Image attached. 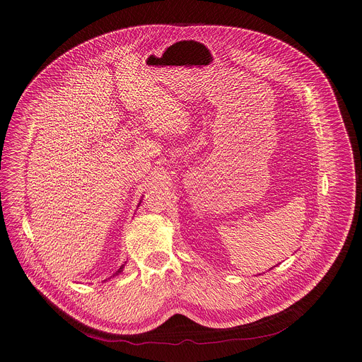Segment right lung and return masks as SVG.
Returning <instances> with one entry per match:
<instances>
[{
	"mask_svg": "<svg viewBox=\"0 0 362 362\" xmlns=\"http://www.w3.org/2000/svg\"><path fill=\"white\" fill-rule=\"evenodd\" d=\"M123 268H124V265H122V267H120V268H119V269H117V272H116V274H115V275H113V276H117V275H119V274H122V272H123Z\"/></svg>",
	"mask_w": 362,
	"mask_h": 362,
	"instance_id": "1",
	"label": "right lung"
}]
</instances>
